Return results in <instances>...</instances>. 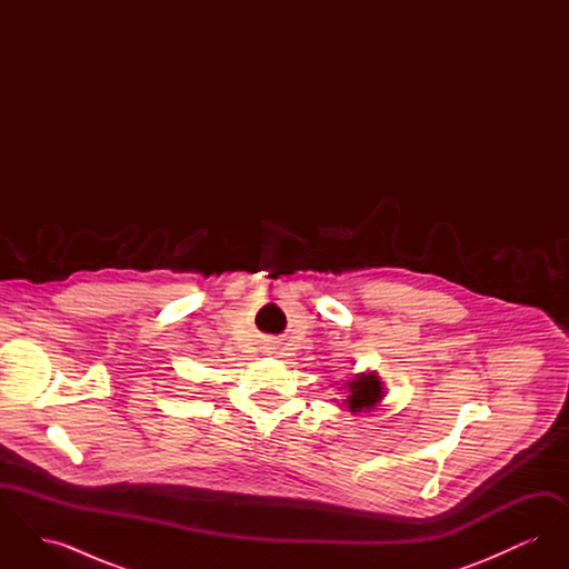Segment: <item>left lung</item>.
<instances>
[{"label": "left lung", "instance_id": "1", "mask_svg": "<svg viewBox=\"0 0 569 569\" xmlns=\"http://www.w3.org/2000/svg\"><path fill=\"white\" fill-rule=\"evenodd\" d=\"M346 386H348V395H346L343 403H348V409L352 413L373 409V407L379 406V401L383 397L378 373H358Z\"/></svg>", "mask_w": 569, "mask_h": 569}]
</instances>
